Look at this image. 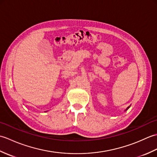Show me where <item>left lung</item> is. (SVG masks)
<instances>
[{"label": "left lung", "mask_w": 157, "mask_h": 157, "mask_svg": "<svg viewBox=\"0 0 157 157\" xmlns=\"http://www.w3.org/2000/svg\"><path fill=\"white\" fill-rule=\"evenodd\" d=\"M129 106H128V108H127V109H126V110H128V109H129ZM126 110H125V111H126Z\"/></svg>", "instance_id": "1"}]
</instances>
